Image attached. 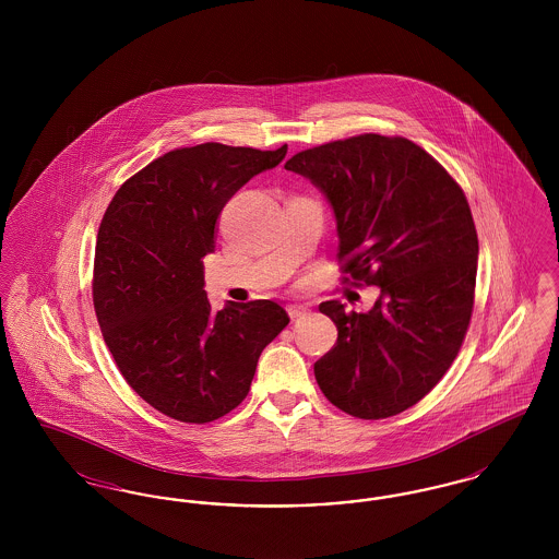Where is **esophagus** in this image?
Returning <instances> with one entry per match:
<instances>
[{"label": "esophagus", "mask_w": 559, "mask_h": 559, "mask_svg": "<svg viewBox=\"0 0 559 559\" xmlns=\"http://www.w3.org/2000/svg\"><path fill=\"white\" fill-rule=\"evenodd\" d=\"M308 312V306H301V304H292V306H287V314H289V319H301L304 314Z\"/></svg>", "instance_id": "esophagus-1"}]
</instances>
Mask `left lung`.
I'll return each mask as SVG.
<instances>
[{
	"label": "left lung",
	"mask_w": 559,
	"mask_h": 559,
	"mask_svg": "<svg viewBox=\"0 0 559 559\" xmlns=\"http://www.w3.org/2000/svg\"><path fill=\"white\" fill-rule=\"evenodd\" d=\"M285 169L329 201L347 276L381 292L365 314L320 304L337 326V344L314 365L320 390L358 419L399 415L444 377L469 326L478 235L467 199L406 138L329 142Z\"/></svg>",
	"instance_id": "8db88e82"
}]
</instances>
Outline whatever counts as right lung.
<instances>
[{
	"instance_id": "add662e5",
	"label": "right lung",
	"mask_w": 559,
	"mask_h": 559,
	"mask_svg": "<svg viewBox=\"0 0 559 559\" xmlns=\"http://www.w3.org/2000/svg\"><path fill=\"white\" fill-rule=\"evenodd\" d=\"M276 151L205 142L165 153L112 197L94 255V308L133 392L163 415L210 424L249 392L262 349L289 324L270 299L213 312L203 258L217 219Z\"/></svg>"
}]
</instances>
